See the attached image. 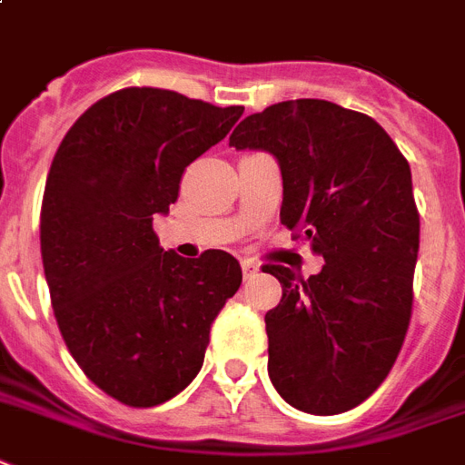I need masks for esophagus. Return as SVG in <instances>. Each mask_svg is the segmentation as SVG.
Wrapping results in <instances>:
<instances>
[{
    "label": "esophagus",
    "mask_w": 465,
    "mask_h": 465,
    "mask_svg": "<svg viewBox=\"0 0 465 465\" xmlns=\"http://www.w3.org/2000/svg\"><path fill=\"white\" fill-rule=\"evenodd\" d=\"M242 273H244V278H254L256 273H259V263L252 259H244L242 261Z\"/></svg>",
    "instance_id": "34e87169"
}]
</instances>
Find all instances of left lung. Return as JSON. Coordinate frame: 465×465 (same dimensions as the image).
Here are the masks:
<instances>
[{"label":"left lung","instance_id":"left-lung-1","mask_svg":"<svg viewBox=\"0 0 465 465\" xmlns=\"http://www.w3.org/2000/svg\"><path fill=\"white\" fill-rule=\"evenodd\" d=\"M230 147L278 161L280 223L325 259L309 278L263 266L282 285L266 313L268 378L299 411H349L392 371L411 321L420 218L409 161L373 118L325 99L252 114Z\"/></svg>","mask_w":465,"mask_h":465}]
</instances>
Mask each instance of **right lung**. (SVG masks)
Segmentation results:
<instances>
[{
	"label": "right lung",
	"instance_id": "1",
	"mask_svg": "<svg viewBox=\"0 0 465 465\" xmlns=\"http://www.w3.org/2000/svg\"><path fill=\"white\" fill-rule=\"evenodd\" d=\"M242 114L125 87L92 104L54 154L40 213L54 316L83 373L123 404L183 392L202 371L213 318L240 290L235 256L183 259L161 249L152 223L175 204L183 171Z\"/></svg>",
	"mask_w": 465,
	"mask_h": 465
}]
</instances>
